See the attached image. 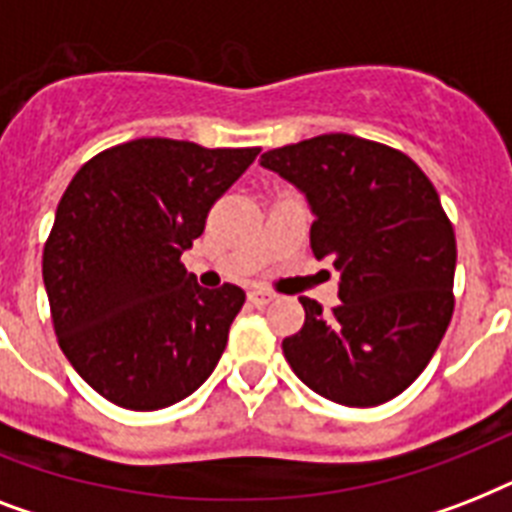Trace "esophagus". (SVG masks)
I'll list each match as a JSON object with an SVG mask.
<instances>
[{
  "instance_id": "34e87169",
  "label": "esophagus",
  "mask_w": 512,
  "mask_h": 512,
  "mask_svg": "<svg viewBox=\"0 0 512 512\" xmlns=\"http://www.w3.org/2000/svg\"><path fill=\"white\" fill-rule=\"evenodd\" d=\"M273 300H276V295L268 292V289H252V292H249V303L252 305H268L273 303Z\"/></svg>"
}]
</instances>
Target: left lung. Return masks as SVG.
Listing matches in <instances>:
<instances>
[{"label": "left lung", "instance_id": "obj_1", "mask_svg": "<svg viewBox=\"0 0 512 512\" xmlns=\"http://www.w3.org/2000/svg\"><path fill=\"white\" fill-rule=\"evenodd\" d=\"M260 164L305 193L313 255L340 271L332 313L300 297L303 329L281 342L292 372L342 406L396 398L454 311L457 241L436 188L406 154L345 132L273 148Z\"/></svg>", "mask_w": 512, "mask_h": 512}]
</instances>
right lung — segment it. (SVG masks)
I'll list each match as a JSON object with an SVG mask.
<instances>
[{
	"label": "right lung",
	"instance_id": "1",
	"mask_svg": "<svg viewBox=\"0 0 512 512\" xmlns=\"http://www.w3.org/2000/svg\"><path fill=\"white\" fill-rule=\"evenodd\" d=\"M257 154L140 138L100 151L68 183L44 244V289L60 350L111 404H177L223 356L244 292L199 287L180 255Z\"/></svg>",
	"mask_w": 512,
	"mask_h": 512
}]
</instances>
